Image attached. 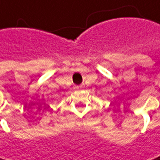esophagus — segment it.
Wrapping results in <instances>:
<instances>
[{
	"mask_svg": "<svg viewBox=\"0 0 160 160\" xmlns=\"http://www.w3.org/2000/svg\"><path fill=\"white\" fill-rule=\"evenodd\" d=\"M75 88H76L77 90H78V89H82V85H78V86H75Z\"/></svg>",
	"mask_w": 160,
	"mask_h": 160,
	"instance_id": "obj_1",
	"label": "esophagus"
}]
</instances>
